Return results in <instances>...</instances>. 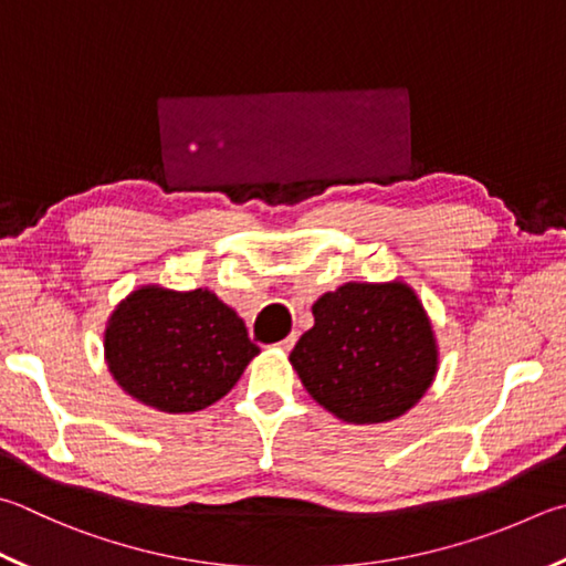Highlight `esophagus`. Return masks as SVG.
Listing matches in <instances>:
<instances>
[{
  "instance_id": "34e87169",
  "label": "esophagus",
  "mask_w": 566,
  "mask_h": 566,
  "mask_svg": "<svg viewBox=\"0 0 566 566\" xmlns=\"http://www.w3.org/2000/svg\"><path fill=\"white\" fill-rule=\"evenodd\" d=\"M294 344H296V334H290V336H286V338H282V342L276 344V346H280L282 352H292Z\"/></svg>"
}]
</instances>
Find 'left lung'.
<instances>
[{"instance_id": "1", "label": "left lung", "mask_w": 566, "mask_h": 566, "mask_svg": "<svg viewBox=\"0 0 566 566\" xmlns=\"http://www.w3.org/2000/svg\"><path fill=\"white\" fill-rule=\"evenodd\" d=\"M290 361L318 406L346 423H386L413 408L438 371V344L403 282H346L318 296Z\"/></svg>"}]
</instances>
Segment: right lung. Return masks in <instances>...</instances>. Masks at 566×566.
Here are the masks:
<instances>
[{
    "label": "right lung",
    "instance_id": "add662e5",
    "mask_svg": "<svg viewBox=\"0 0 566 566\" xmlns=\"http://www.w3.org/2000/svg\"><path fill=\"white\" fill-rule=\"evenodd\" d=\"M104 352L128 396L166 413H192L228 396L260 346L210 290L148 284L113 310Z\"/></svg>",
    "mask_w": 566,
    "mask_h": 566
}]
</instances>
